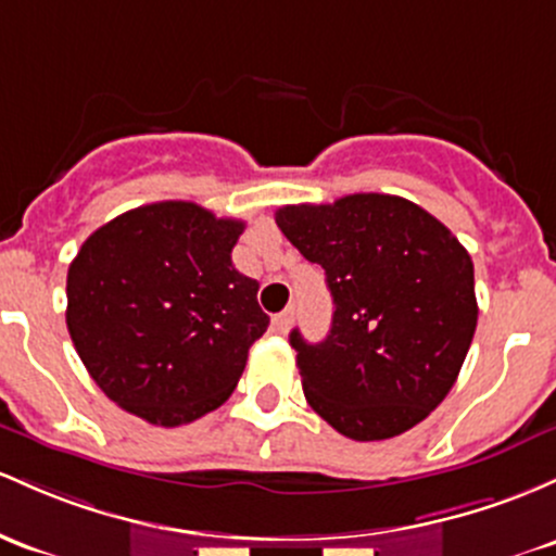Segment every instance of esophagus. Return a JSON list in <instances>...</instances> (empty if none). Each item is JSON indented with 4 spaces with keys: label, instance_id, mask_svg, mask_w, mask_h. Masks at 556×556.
I'll return each mask as SVG.
<instances>
[{
    "label": "esophagus",
    "instance_id": "1",
    "mask_svg": "<svg viewBox=\"0 0 556 556\" xmlns=\"http://www.w3.org/2000/svg\"><path fill=\"white\" fill-rule=\"evenodd\" d=\"M292 321H295V308L282 311V314L274 316V329H277V332H282V334H285V332H290Z\"/></svg>",
    "mask_w": 556,
    "mask_h": 556
}]
</instances>
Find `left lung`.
<instances>
[{
	"instance_id": "8db88e82",
	"label": "left lung",
	"mask_w": 556,
	"mask_h": 556,
	"mask_svg": "<svg viewBox=\"0 0 556 556\" xmlns=\"http://www.w3.org/2000/svg\"><path fill=\"white\" fill-rule=\"evenodd\" d=\"M277 227L325 268L334 303L321 343L290 332L308 406L353 441L422 422L454 388L478 327L465 245L412 200L377 192L285 205Z\"/></svg>"
}]
</instances>
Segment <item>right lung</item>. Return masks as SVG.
Listing matches in <instances>:
<instances>
[{"instance_id":"add662e5","label":"right lung","mask_w":556,"mask_h":556,"mask_svg":"<svg viewBox=\"0 0 556 556\" xmlns=\"http://www.w3.org/2000/svg\"><path fill=\"white\" fill-rule=\"evenodd\" d=\"M245 224L185 200L121 213L68 268V332L91 380L144 422L179 427L229 399L266 332L258 282L231 264Z\"/></svg>"}]
</instances>
